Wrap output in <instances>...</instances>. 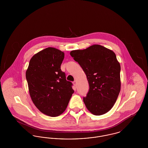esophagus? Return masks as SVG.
I'll return each instance as SVG.
<instances>
[{
    "instance_id": "34e87169",
    "label": "esophagus",
    "mask_w": 148,
    "mask_h": 148,
    "mask_svg": "<svg viewBox=\"0 0 148 148\" xmlns=\"http://www.w3.org/2000/svg\"><path fill=\"white\" fill-rule=\"evenodd\" d=\"M73 84H74V85L75 86H77V82H76V81H74V82H73Z\"/></svg>"
}]
</instances>
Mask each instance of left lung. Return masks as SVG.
I'll use <instances>...</instances> for the list:
<instances>
[{
  "mask_svg": "<svg viewBox=\"0 0 148 148\" xmlns=\"http://www.w3.org/2000/svg\"><path fill=\"white\" fill-rule=\"evenodd\" d=\"M87 77L89 90L83 101L95 115L108 112L115 103L121 89L120 65L113 50L94 44L83 50H72Z\"/></svg>",
  "mask_w": 148,
  "mask_h": 148,
  "instance_id": "left-lung-1",
  "label": "left lung"
}]
</instances>
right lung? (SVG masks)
I'll return each instance as SVG.
<instances>
[{
	"label": "right lung",
	"instance_id": "right-lung-1",
	"mask_svg": "<svg viewBox=\"0 0 148 148\" xmlns=\"http://www.w3.org/2000/svg\"><path fill=\"white\" fill-rule=\"evenodd\" d=\"M64 58L63 51L48 47L32 56L26 71L33 103L40 112L51 117L63 113L74 92L72 83L60 69Z\"/></svg>",
	"mask_w": 148,
	"mask_h": 148
}]
</instances>
